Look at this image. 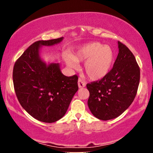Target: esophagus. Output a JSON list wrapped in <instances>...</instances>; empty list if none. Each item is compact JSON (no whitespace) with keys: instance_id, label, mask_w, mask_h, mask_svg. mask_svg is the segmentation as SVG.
Returning a JSON list of instances; mask_svg holds the SVG:
<instances>
[{"instance_id":"1","label":"esophagus","mask_w":153,"mask_h":153,"mask_svg":"<svg viewBox=\"0 0 153 153\" xmlns=\"http://www.w3.org/2000/svg\"><path fill=\"white\" fill-rule=\"evenodd\" d=\"M78 85H79V88H83L84 87L85 85V83L84 82V81L82 80V79L81 78H79V80H78Z\"/></svg>"}]
</instances>
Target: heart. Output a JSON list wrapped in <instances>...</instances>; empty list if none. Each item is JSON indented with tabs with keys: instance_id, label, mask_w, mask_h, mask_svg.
Masks as SVG:
<instances>
[{
	"instance_id": "obj_1",
	"label": "heart",
	"mask_w": 153,
	"mask_h": 153,
	"mask_svg": "<svg viewBox=\"0 0 153 153\" xmlns=\"http://www.w3.org/2000/svg\"><path fill=\"white\" fill-rule=\"evenodd\" d=\"M114 59V52L108 46L91 42L79 48L72 56H66L65 61L71 68H76V62H85V74L91 79L98 80L108 74Z\"/></svg>"
}]
</instances>
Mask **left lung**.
<instances>
[{
	"label": "left lung",
	"mask_w": 153,
	"mask_h": 153,
	"mask_svg": "<svg viewBox=\"0 0 153 153\" xmlns=\"http://www.w3.org/2000/svg\"><path fill=\"white\" fill-rule=\"evenodd\" d=\"M119 53L113 68L100 80L87 83L88 105L94 116L108 120L120 116L137 95L140 68L131 51L118 41Z\"/></svg>",
	"instance_id": "1"
}]
</instances>
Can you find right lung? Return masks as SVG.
<instances>
[{"label": "right lung", "instance_id": "1", "mask_svg": "<svg viewBox=\"0 0 153 153\" xmlns=\"http://www.w3.org/2000/svg\"><path fill=\"white\" fill-rule=\"evenodd\" d=\"M62 37L32 44L16 60L13 68L14 88L23 108L33 118L54 123L64 116L78 91V76H66L58 63L46 64L40 59V46H51Z\"/></svg>", "mask_w": 153, "mask_h": 153}]
</instances>
